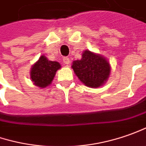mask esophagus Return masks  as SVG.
Instances as JSON below:
<instances>
[{"label": "esophagus", "mask_w": 146, "mask_h": 146, "mask_svg": "<svg viewBox=\"0 0 146 146\" xmlns=\"http://www.w3.org/2000/svg\"><path fill=\"white\" fill-rule=\"evenodd\" d=\"M63 62H64V64H65L66 65H68V64H69V63H70V60H69V58H68V57L64 58Z\"/></svg>", "instance_id": "obj_1"}]
</instances>
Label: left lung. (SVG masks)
Segmentation results:
<instances>
[{
	"label": "left lung",
	"mask_w": 146,
	"mask_h": 146,
	"mask_svg": "<svg viewBox=\"0 0 146 146\" xmlns=\"http://www.w3.org/2000/svg\"><path fill=\"white\" fill-rule=\"evenodd\" d=\"M72 68L78 79L91 88L102 86L111 73V66L107 59L89 50L83 52L81 60L73 61Z\"/></svg>",
	"instance_id": "1"
}]
</instances>
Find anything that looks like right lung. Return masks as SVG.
<instances>
[{
	"label": "right lung",
	"instance_id": "add662e5",
	"mask_svg": "<svg viewBox=\"0 0 146 146\" xmlns=\"http://www.w3.org/2000/svg\"><path fill=\"white\" fill-rule=\"evenodd\" d=\"M61 68L57 61L48 60L45 56H41L31 69V79L34 85L40 88H45L52 82L58 69Z\"/></svg>",
	"mask_w": 146,
	"mask_h": 146
}]
</instances>
